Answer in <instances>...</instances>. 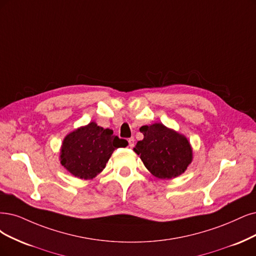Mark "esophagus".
<instances>
[{"mask_svg": "<svg viewBox=\"0 0 256 256\" xmlns=\"http://www.w3.org/2000/svg\"><path fill=\"white\" fill-rule=\"evenodd\" d=\"M128 146H130V148H134V142H135V139L132 137V138H128Z\"/></svg>", "mask_w": 256, "mask_h": 256, "instance_id": "obj_1", "label": "esophagus"}]
</instances>
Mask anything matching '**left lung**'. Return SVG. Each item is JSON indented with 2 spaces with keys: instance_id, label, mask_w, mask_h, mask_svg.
Here are the masks:
<instances>
[{
  "instance_id": "8db88e82",
  "label": "left lung",
  "mask_w": 256,
  "mask_h": 256,
  "mask_svg": "<svg viewBox=\"0 0 256 256\" xmlns=\"http://www.w3.org/2000/svg\"><path fill=\"white\" fill-rule=\"evenodd\" d=\"M144 138L134 148L148 171L160 179L182 174L192 162V148L188 139L162 123L144 126Z\"/></svg>"
}]
</instances>
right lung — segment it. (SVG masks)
I'll use <instances>...</instances> for the list:
<instances>
[{"mask_svg": "<svg viewBox=\"0 0 256 256\" xmlns=\"http://www.w3.org/2000/svg\"><path fill=\"white\" fill-rule=\"evenodd\" d=\"M128 141L110 128L90 122L65 137L61 148V164L74 176L92 179L106 168L114 150L126 148Z\"/></svg>", "mask_w": 256, "mask_h": 256, "instance_id": "obj_1", "label": "right lung"}]
</instances>
